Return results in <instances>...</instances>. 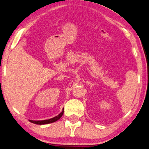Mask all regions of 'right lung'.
Wrapping results in <instances>:
<instances>
[{
	"label": "right lung",
	"mask_w": 149,
	"mask_h": 149,
	"mask_svg": "<svg viewBox=\"0 0 149 149\" xmlns=\"http://www.w3.org/2000/svg\"><path fill=\"white\" fill-rule=\"evenodd\" d=\"M64 112V109H63L62 112L59 113L58 115L54 117V118H50V119H47V120H29L30 122L31 123H35V124H38V125H44V124H48V123H54V122L56 121L58 119H60L61 117L63 116Z\"/></svg>",
	"instance_id": "right-lung-1"
}]
</instances>
